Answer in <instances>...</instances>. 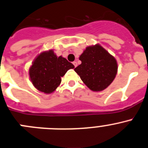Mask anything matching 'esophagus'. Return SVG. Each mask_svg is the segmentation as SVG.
Masks as SVG:
<instances>
[{
  "mask_svg": "<svg viewBox=\"0 0 148 148\" xmlns=\"http://www.w3.org/2000/svg\"><path fill=\"white\" fill-rule=\"evenodd\" d=\"M73 64H74V67L77 66V61H74V62H73Z\"/></svg>",
  "mask_w": 148,
  "mask_h": 148,
  "instance_id": "obj_1",
  "label": "esophagus"
}]
</instances>
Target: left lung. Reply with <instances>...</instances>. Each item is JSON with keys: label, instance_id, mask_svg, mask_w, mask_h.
<instances>
[{"label": "left lung", "instance_id": "1", "mask_svg": "<svg viewBox=\"0 0 148 148\" xmlns=\"http://www.w3.org/2000/svg\"><path fill=\"white\" fill-rule=\"evenodd\" d=\"M82 64L74 69L83 82L92 91H102L115 79L116 60L100 45L86 48L79 56Z\"/></svg>", "mask_w": 148, "mask_h": 148}]
</instances>
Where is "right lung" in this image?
<instances>
[{
  "instance_id": "right-lung-1",
  "label": "right lung",
  "mask_w": 148,
  "mask_h": 148,
  "mask_svg": "<svg viewBox=\"0 0 148 148\" xmlns=\"http://www.w3.org/2000/svg\"><path fill=\"white\" fill-rule=\"evenodd\" d=\"M74 66L62 56H56L52 50L41 53L29 70L30 79L35 88L46 94L56 90L64 77Z\"/></svg>"
}]
</instances>
